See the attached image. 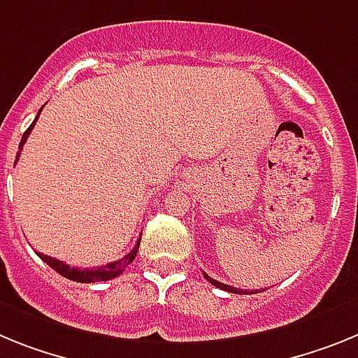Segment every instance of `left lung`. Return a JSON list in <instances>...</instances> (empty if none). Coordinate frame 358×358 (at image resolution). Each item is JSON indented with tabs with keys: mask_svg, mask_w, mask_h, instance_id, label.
<instances>
[{
	"mask_svg": "<svg viewBox=\"0 0 358 358\" xmlns=\"http://www.w3.org/2000/svg\"><path fill=\"white\" fill-rule=\"evenodd\" d=\"M203 278L207 279V281H209L210 285H214V287H216V288H222V290L231 292V294H243V290H239V288L231 287V285H223V282H220V281H216V279L209 278V275H207V273H203ZM245 294H247V290H245Z\"/></svg>",
	"mask_w": 358,
	"mask_h": 358,
	"instance_id": "obj_1",
	"label": "left lung"
}]
</instances>
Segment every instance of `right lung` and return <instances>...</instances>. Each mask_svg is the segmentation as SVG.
Masks as SVG:
<instances>
[{
    "instance_id": "obj_1",
    "label": "right lung",
    "mask_w": 358,
    "mask_h": 358,
    "mask_svg": "<svg viewBox=\"0 0 358 358\" xmlns=\"http://www.w3.org/2000/svg\"><path fill=\"white\" fill-rule=\"evenodd\" d=\"M39 113H41V110H39ZM39 113H37L36 120H34V122L29 126V129H27V131L23 133V136H21L20 153H21V149H23V144L27 142V138H29L30 131H32L34 126H36L37 119H39ZM20 153H17V157H15V162H17V158H20ZM138 247H141V238H138V241H136L135 248H133L131 252L126 254L122 259H117V261H113V263H108V265H104V266H95V268H85V270L73 268V266L66 265V263H63V261L54 259V257L45 256V254H37V256L41 257L46 265L52 266L55 272L61 273L63 278L71 279V281H77V282H99V281H110V279L120 275V273L124 272V268H126L129 263H133L136 252H138Z\"/></svg>"
}]
</instances>
